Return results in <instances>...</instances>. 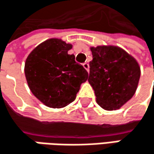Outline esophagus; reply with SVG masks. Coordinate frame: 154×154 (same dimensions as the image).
Instances as JSON below:
<instances>
[{
  "label": "esophagus",
  "mask_w": 154,
  "mask_h": 154,
  "mask_svg": "<svg viewBox=\"0 0 154 154\" xmlns=\"http://www.w3.org/2000/svg\"><path fill=\"white\" fill-rule=\"evenodd\" d=\"M83 67L86 69L87 71L88 72V70H89V65H88V63H87V62H85V63H83Z\"/></svg>",
  "instance_id": "1"
}]
</instances>
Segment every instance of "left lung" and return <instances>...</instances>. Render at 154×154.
<instances>
[{
    "instance_id": "8db88e82",
    "label": "left lung",
    "mask_w": 154,
    "mask_h": 154,
    "mask_svg": "<svg viewBox=\"0 0 154 154\" xmlns=\"http://www.w3.org/2000/svg\"><path fill=\"white\" fill-rule=\"evenodd\" d=\"M88 82L97 103L103 109L121 108L135 94L140 78V67L136 59L125 50L114 46L90 48Z\"/></svg>"
}]
</instances>
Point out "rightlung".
<instances>
[{"label": "right lung", "instance_id": "1", "mask_svg": "<svg viewBox=\"0 0 154 154\" xmlns=\"http://www.w3.org/2000/svg\"><path fill=\"white\" fill-rule=\"evenodd\" d=\"M72 45L60 39L41 43L27 57L25 74L32 93L45 106L62 108L74 101L88 73L69 55Z\"/></svg>", "mask_w": 154, "mask_h": 154}]
</instances>
